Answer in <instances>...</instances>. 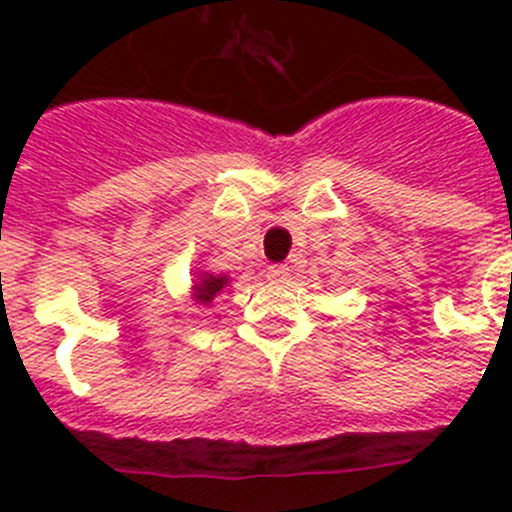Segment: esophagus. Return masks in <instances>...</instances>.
<instances>
[{
	"instance_id": "34e87169",
	"label": "esophagus",
	"mask_w": 512,
	"mask_h": 512,
	"mask_svg": "<svg viewBox=\"0 0 512 512\" xmlns=\"http://www.w3.org/2000/svg\"><path fill=\"white\" fill-rule=\"evenodd\" d=\"M287 277H289V267L287 265L267 267V280H270L272 285H285Z\"/></svg>"
}]
</instances>
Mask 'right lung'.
Here are the masks:
<instances>
[{"label": "right lung", "instance_id": "1", "mask_svg": "<svg viewBox=\"0 0 512 512\" xmlns=\"http://www.w3.org/2000/svg\"><path fill=\"white\" fill-rule=\"evenodd\" d=\"M225 285H227V277H213V275H208V277H203V280H200V285L195 287V292H198L200 302L210 304V302H213L215 294H218L220 289H223Z\"/></svg>", "mask_w": 512, "mask_h": 512}]
</instances>
